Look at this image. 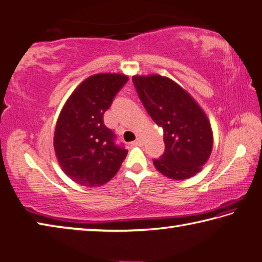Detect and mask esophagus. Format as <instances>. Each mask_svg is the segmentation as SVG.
<instances>
[{
  "mask_svg": "<svg viewBox=\"0 0 262 262\" xmlns=\"http://www.w3.org/2000/svg\"><path fill=\"white\" fill-rule=\"evenodd\" d=\"M142 144H144V142H142L141 138H138V139H136L135 141L132 142V145H135V146H141Z\"/></svg>",
  "mask_w": 262,
  "mask_h": 262,
  "instance_id": "esophagus-1",
  "label": "esophagus"
}]
</instances>
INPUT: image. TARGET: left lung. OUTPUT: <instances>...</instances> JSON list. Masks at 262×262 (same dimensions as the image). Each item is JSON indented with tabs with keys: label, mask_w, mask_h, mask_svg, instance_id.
I'll return each instance as SVG.
<instances>
[{
	"label": "left lung",
	"mask_w": 262,
	"mask_h": 262,
	"mask_svg": "<svg viewBox=\"0 0 262 262\" xmlns=\"http://www.w3.org/2000/svg\"><path fill=\"white\" fill-rule=\"evenodd\" d=\"M132 81L147 113L164 130L165 151L152 161L157 171L174 180L199 173L213 146V132L204 111L169 77L135 75Z\"/></svg>",
	"instance_id": "8db88e82"
}]
</instances>
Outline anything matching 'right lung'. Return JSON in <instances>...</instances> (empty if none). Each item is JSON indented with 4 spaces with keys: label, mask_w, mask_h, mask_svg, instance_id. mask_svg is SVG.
Segmentation results:
<instances>
[{
    "label": "right lung",
    "mask_w": 262,
    "mask_h": 262,
    "mask_svg": "<svg viewBox=\"0 0 262 262\" xmlns=\"http://www.w3.org/2000/svg\"><path fill=\"white\" fill-rule=\"evenodd\" d=\"M129 80L124 74L101 73L85 78L63 105L53 146L61 170L81 186L105 185L120 170L125 148L103 124V114Z\"/></svg>",
    "instance_id": "add662e5"
}]
</instances>
